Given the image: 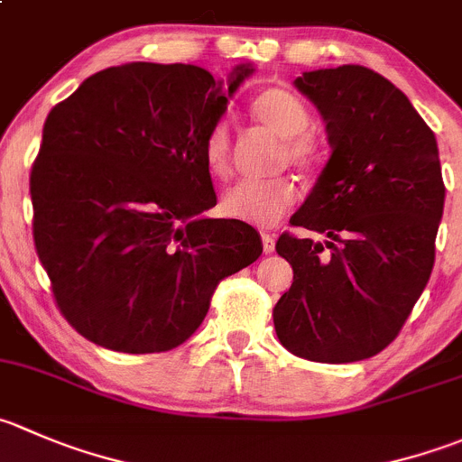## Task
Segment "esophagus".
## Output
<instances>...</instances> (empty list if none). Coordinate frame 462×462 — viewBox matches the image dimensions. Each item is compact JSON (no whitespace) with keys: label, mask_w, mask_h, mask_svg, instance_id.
Returning a JSON list of instances; mask_svg holds the SVG:
<instances>
[{"label":"esophagus","mask_w":462,"mask_h":462,"mask_svg":"<svg viewBox=\"0 0 462 462\" xmlns=\"http://www.w3.org/2000/svg\"><path fill=\"white\" fill-rule=\"evenodd\" d=\"M262 244H263V253L271 254L275 250V236L268 235V232H262Z\"/></svg>","instance_id":"1"}]
</instances>
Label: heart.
Segmentation results:
<instances>
[{"mask_svg":"<svg viewBox=\"0 0 462 462\" xmlns=\"http://www.w3.org/2000/svg\"><path fill=\"white\" fill-rule=\"evenodd\" d=\"M250 112L257 122L284 140V158L291 164L304 171H311L320 164L322 140L316 133L307 131L311 115L298 94L268 88L254 97ZM203 160L214 178H226L230 173L232 137L226 119H218L205 135ZM298 196V185L286 176L273 180H241L223 194L221 212L227 218L268 227L280 221L286 209L293 208Z\"/></svg>","mask_w":462,"mask_h":462,"instance_id":"heart-1","label":"heart"}]
</instances>
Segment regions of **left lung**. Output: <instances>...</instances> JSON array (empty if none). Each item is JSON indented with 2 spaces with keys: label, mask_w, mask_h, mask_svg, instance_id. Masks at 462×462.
Here are the masks:
<instances>
[{
  "label": "left lung",
  "mask_w": 462,
  "mask_h": 462,
  "mask_svg": "<svg viewBox=\"0 0 462 462\" xmlns=\"http://www.w3.org/2000/svg\"><path fill=\"white\" fill-rule=\"evenodd\" d=\"M295 88L325 122L331 155L275 250L293 268L273 322L295 356L352 364L393 343L422 295L445 208L438 142L406 94L361 65L304 71Z\"/></svg>",
  "instance_id": "1"
}]
</instances>
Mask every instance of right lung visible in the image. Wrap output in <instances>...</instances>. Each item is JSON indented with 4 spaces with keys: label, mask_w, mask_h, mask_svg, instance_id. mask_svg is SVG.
I'll list each match as a JSON object with an SVG mask.
<instances>
[{
    "label": "right lung",
    "mask_w": 462,
    "mask_h": 462,
    "mask_svg": "<svg viewBox=\"0 0 462 462\" xmlns=\"http://www.w3.org/2000/svg\"><path fill=\"white\" fill-rule=\"evenodd\" d=\"M227 89L196 65L107 67L51 107L31 169L35 253L65 320L128 355L167 352L208 316L214 289L262 254L253 226L217 205L203 140Z\"/></svg>",
    "instance_id": "1"
}]
</instances>
